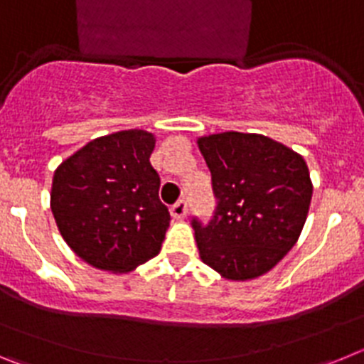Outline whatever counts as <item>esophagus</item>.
Segmentation results:
<instances>
[{"instance_id":"1","label":"esophagus","mask_w":364,"mask_h":364,"mask_svg":"<svg viewBox=\"0 0 364 364\" xmlns=\"http://www.w3.org/2000/svg\"><path fill=\"white\" fill-rule=\"evenodd\" d=\"M171 215H173V218H176V220H182V218H186V215H188V202L178 200L176 204H173Z\"/></svg>"}]
</instances>
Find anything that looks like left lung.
Segmentation results:
<instances>
[{"instance_id":"obj_1","label":"left lung","mask_w":364,"mask_h":364,"mask_svg":"<svg viewBox=\"0 0 364 364\" xmlns=\"http://www.w3.org/2000/svg\"><path fill=\"white\" fill-rule=\"evenodd\" d=\"M217 205L208 222L193 217L200 259L224 279L269 272L297 242L311 200L301 154L262 134L220 133L198 140Z\"/></svg>"}]
</instances>
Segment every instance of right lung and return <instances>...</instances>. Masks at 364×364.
<instances>
[{
  "instance_id": "1",
  "label": "right lung",
  "mask_w": 364,
  "mask_h": 364,
  "mask_svg": "<svg viewBox=\"0 0 364 364\" xmlns=\"http://www.w3.org/2000/svg\"><path fill=\"white\" fill-rule=\"evenodd\" d=\"M153 149L147 131H120L89 142L54 171L58 230L95 268L131 272L159 255L171 215L159 197Z\"/></svg>"
}]
</instances>
